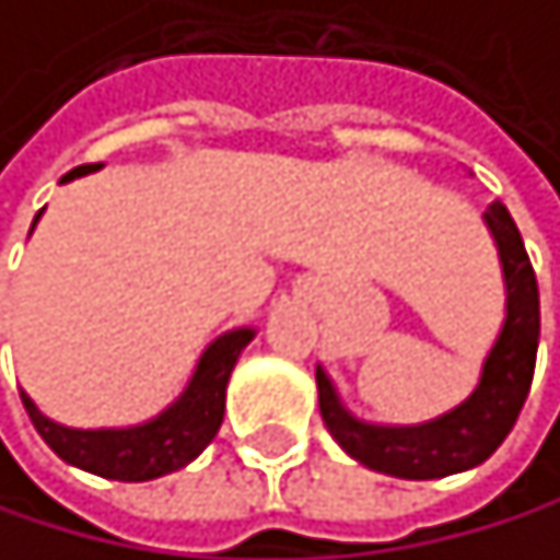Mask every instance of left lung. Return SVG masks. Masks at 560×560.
Segmentation results:
<instances>
[{"label": "left lung", "mask_w": 560, "mask_h": 560, "mask_svg": "<svg viewBox=\"0 0 560 560\" xmlns=\"http://www.w3.org/2000/svg\"><path fill=\"white\" fill-rule=\"evenodd\" d=\"M486 225L497 238L503 277H506V322L492 346L479 389L452 413L421 428H373L362 424L338 404L335 386L317 370V407L331 438L365 468L397 479H441L465 468L482 465L513 431L524 400L530 393L537 335H540V301L537 277L527 259L510 211L492 205Z\"/></svg>", "instance_id": "1"}]
</instances>
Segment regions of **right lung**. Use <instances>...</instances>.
Listing matches in <instances>:
<instances>
[{"label":"right lung","instance_id":"obj_1","mask_svg":"<svg viewBox=\"0 0 560 560\" xmlns=\"http://www.w3.org/2000/svg\"><path fill=\"white\" fill-rule=\"evenodd\" d=\"M84 171H92V167H78L63 180H71ZM36 219H40V214H36ZM249 341H253L249 328L229 331L219 341H211V349L201 355L184 397L143 428H126V431L60 428L33 407L26 393H20V397H23V407L30 413L33 428L40 431V438L50 444L54 455L105 479L147 482V479L177 472L187 462H195L211 444V438L219 434L222 417H225V386L232 376V365Z\"/></svg>","mask_w":560,"mask_h":560}]
</instances>
